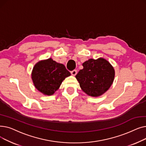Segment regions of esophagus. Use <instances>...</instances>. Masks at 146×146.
<instances>
[{"label": "esophagus", "instance_id": "obj_1", "mask_svg": "<svg viewBox=\"0 0 146 146\" xmlns=\"http://www.w3.org/2000/svg\"><path fill=\"white\" fill-rule=\"evenodd\" d=\"M77 73H78V72H77V70H73V71L71 72V74L73 76H75L76 74H77Z\"/></svg>", "mask_w": 146, "mask_h": 146}]
</instances>
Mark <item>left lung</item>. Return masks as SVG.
Segmentation results:
<instances>
[{
  "label": "left lung",
  "mask_w": 146,
  "mask_h": 146,
  "mask_svg": "<svg viewBox=\"0 0 146 146\" xmlns=\"http://www.w3.org/2000/svg\"><path fill=\"white\" fill-rule=\"evenodd\" d=\"M82 65L83 68L76 74V78L84 92L98 97L108 90L115 77L114 68L110 62L103 58H90Z\"/></svg>",
  "instance_id": "1"
}]
</instances>
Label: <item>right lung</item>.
<instances>
[{"label":"right lung","instance_id":"1","mask_svg":"<svg viewBox=\"0 0 146 146\" xmlns=\"http://www.w3.org/2000/svg\"><path fill=\"white\" fill-rule=\"evenodd\" d=\"M70 73L63 64L57 63L51 58L38 61L31 74L36 89L45 95H52L59 88Z\"/></svg>","mask_w":146,"mask_h":146}]
</instances>
